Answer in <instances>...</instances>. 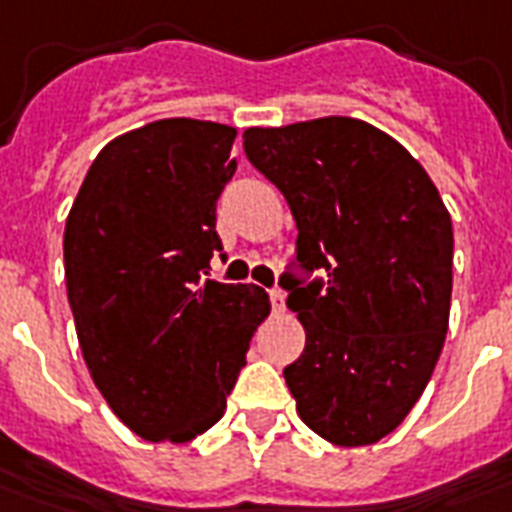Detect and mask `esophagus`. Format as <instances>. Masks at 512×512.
<instances>
[{
  "mask_svg": "<svg viewBox=\"0 0 512 512\" xmlns=\"http://www.w3.org/2000/svg\"><path fill=\"white\" fill-rule=\"evenodd\" d=\"M268 298H271V306L276 314H282L284 311V292L279 290V287H273V290H268Z\"/></svg>",
  "mask_w": 512,
  "mask_h": 512,
  "instance_id": "34e87169",
  "label": "esophagus"
}]
</instances>
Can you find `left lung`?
I'll return each mask as SVG.
<instances>
[{
	"instance_id": "1",
	"label": "left lung",
	"mask_w": 512,
	"mask_h": 512,
	"mask_svg": "<svg viewBox=\"0 0 512 512\" xmlns=\"http://www.w3.org/2000/svg\"><path fill=\"white\" fill-rule=\"evenodd\" d=\"M244 152L290 204L295 265L322 271L282 276L306 330L284 368L298 416L335 446L378 443L411 413L446 341L451 214L411 152L365 120L247 128Z\"/></svg>"
}]
</instances>
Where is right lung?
<instances>
[{"label": "right lung", "mask_w": 512, "mask_h": 512, "mask_svg": "<svg viewBox=\"0 0 512 512\" xmlns=\"http://www.w3.org/2000/svg\"><path fill=\"white\" fill-rule=\"evenodd\" d=\"M236 128L169 117L96 155L64 230L66 295L93 384L152 443L214 427L271 314L255 284L204 279Z\"/></svg>", "instance_id": "1"}]
</instances>
